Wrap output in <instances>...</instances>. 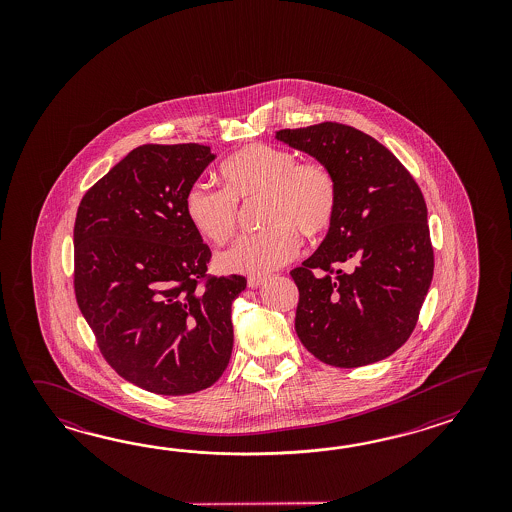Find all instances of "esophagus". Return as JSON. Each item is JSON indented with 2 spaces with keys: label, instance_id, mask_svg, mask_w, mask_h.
<instances>
[{
  "label": "esophagus",
  "instance_id": "34e87169",
  "mask_svg": "<svg viewBox=\"0 0 512 512\" xmlns=\"http://www.w3.org/2000/svg\"><path fill=\"white\" fill-rule=\"evenodd\" d=\"M265 280H267L265 276H251V278H249V287H251V289H258V287H261V285L265 283Z\"/></svg>",
  "mask_w": 512,
  "mask_h": 512
}]
</instances>
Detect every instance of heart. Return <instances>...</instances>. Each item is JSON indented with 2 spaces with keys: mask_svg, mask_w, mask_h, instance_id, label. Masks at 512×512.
<instances>
[{
  "mask_svg": "<svg viewBox=\"0 0 512 512\" xmlns=\"http://www.w3.org/2000/svg\"><path fill=\"white\" fill-rule=\"evenodd\" d=\"M225 190L194 183L185 214L201 238L225 243L236 229L238 205L260 201L263 232L234 241L216 258L219 269L263 276L293 260L300 236H326L337 216L335 175L324 164L300 163L298 155L269 144H249L219 168Z\"/></svg>",
  "mask_w": 512,
  "mask_h": 512,
  "instance_id": "heart-1",
  "label": "heart"
}]
</instances>
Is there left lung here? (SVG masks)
<instances>
[{
	"label": "left lung",
	"mask_w": 512,
	"mask_h": 512,
	"mask_svg": "<svg viewBox=\"0 0 512 512\" xmlns=\"http://www.w3.org/2000/svg\"><path fill=\"white\" fill-rule=\"evenodd\" d=\"M335 175L337 216L302 267L294 329L316 359L359 368L414 331L434 276L425 197L381 142L337 122L274 133Z\"/></svg>",
	"instance_id": "8db88e82"
}]
</instances>
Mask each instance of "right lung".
<instances>
[{
  "mask_svg": "<svg viewBox=\"0 0 512 512\" xmlns=\"http://www.w3.org/2000/svg\"><path fill=\"white\" fill-rule=\"evenodd\" d=\"M214 159L194 142L144 144L78 207V307L111 368L146 392H201L232 355V304L247 280L232 274L197 287L210 249L185 214L188 188Z\"/></svg>",
  "mask_w": 512,
  "mask_h": 512,
  "instance_id": "right-lung-1",
  "label": "right lung"
}]
</instances>
